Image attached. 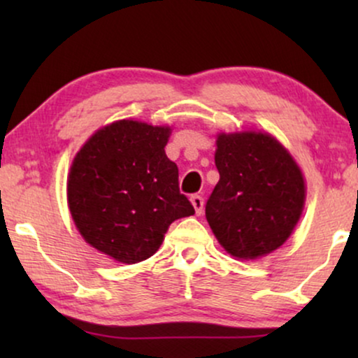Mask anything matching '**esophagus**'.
<instances>
[{
    "instance_id": "esophagus-1",
    "label": "esophagus",
    "mask_w": 358,
    "mask_h": 358,
    "mask_svg": "<svg viewBox=\"0 0 358 358\" xmlns=\"http://www.w3.org/2000/svg\"><path fill=\"white\" fill-rule=\"evenodd\" d=\"M190 202H192V205H194V208H195V213L197 215H200L203 212V197H200V195H192V197H190Z\"/></svg>"
}]
</instances>
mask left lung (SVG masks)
Returning a JSON list of instances; mask_svg holds the SVG:
<instances>
[{"instance_id": "1", "label": "left lung", "mask_w": 358, "mask_h": 358, "mask_svg": "<svg viewBox=\"0 0 358 358\" xmlns=\"http://www.w3.org/2000/svg\"><path fill=\"white\" fill-rule=\"evenodd\" d=\"M215 166L220 180L205 217L220 244L238 259L280 248L305 203V180L290 153L267 134H222Z\"/></svg>"}]
</instances>
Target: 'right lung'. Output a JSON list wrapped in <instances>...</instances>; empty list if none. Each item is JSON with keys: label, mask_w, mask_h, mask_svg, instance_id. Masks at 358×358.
Wrapping results in <instances>:
<instances>
[{"label": "right lung", "mask_w": 358, "mask_h": 358, "mask_svg": "<svg viewBox=\"0 0 358 358\" xmlns=\"http://www.w3.org/2000/svg\"><path fill=\"white\" fill-rule=\"evenodd\" d=\"M169 134V127L119 120L96 131L73 161L71 217L86 243L115 261L151 257L169 224L195 213L164 153Z\"/></svg>", "instance_id": "add662e5"}]
</instances>
